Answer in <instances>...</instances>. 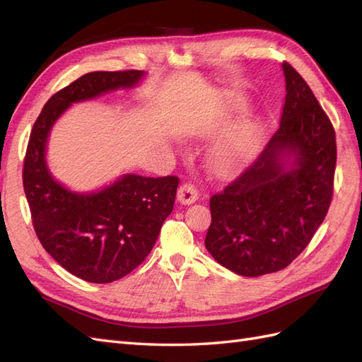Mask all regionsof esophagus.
<instances>
[{"label":"esophagus","instance_id":"obj_1","mask_svg":"<svg viewBox=\"0 0 362 362\" xmlns=\"http://www.w3.org/2000/svg\"><path fill=\"white\" fill-rule=\"evenodd\" d=\"M198 196H199L198 189H196L192 182H184L182 185H180L177 199L184 205H189L198 201Z\"/></svg>","mask_w":362,"mask_h":362}]
</instances>
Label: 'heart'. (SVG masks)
<instances>
[{
    "label": "heart",
    "mask_w": 362,
    "mask_h": 362,
    "mask_svg": "<svg viewBox=\"0 0 362 362\" xmlns=\"http://www.w3.org/2000/svg\"><path fill=\"white\" fill-rule=\"evenodd\" d=\"M261 125L252 120L238 124L231 133L214 146L213 168L221 175H234L243 170L255 158L261 144Z\"/></svg>",
    "instance_id": "1"
}]
</instances>
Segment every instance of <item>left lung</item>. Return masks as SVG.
Masks as SVG:
<instances>
[{
    "label": "left lung",
    "mask_w": 362,
    "mask_h": 362,
    "mask_svg": "<svg viewBox=\"0 0 362 362\" xmlns=\"http://www.w3.org/2000/svg\"><path fill=\"white\" fill-rule=\"evenodd\" d=\"M281 124L255 163L211 196L205 247L242 276L286 269L308 246L334 194L335 131L313 90L284 62Z\"/></svg>",
    "instance_id": "obj_1"
}]
</instances>
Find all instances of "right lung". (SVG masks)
Masks as SVG:
<instances>
[{"instance_id": "add662e5", "label": "right lung", "mask_w": 362, "mask_h": 362, "mask_svg": "<svg viewBox=\"0 0 362 362\" xmlns=\"http://www.w3.org/2000/svg\"><path fill=\"white\" fill-rule=\"evenodd\" d=\"M141 76L134 69L80 76L49 98L30 134L23 180L36 235L63 269L87 282L117 281L144 262L173 210L180 180L127 173L100 192L75 193L49 173L47 140L71 104L131 89Z\"/></svg>"}]
</instances>
